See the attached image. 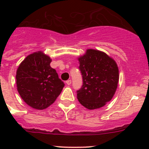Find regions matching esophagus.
<instances>
[{"label":"esophagus","mask_w":149,"mask_h":149,"mask_svg":"<svg viewBox=\"0 0 149 149\" xmlns=\"http://www.w3.org/2000/svg\"><path fill=\"white\" fill-rule=\"evenodd\" d=\"M66 84H67V85H70V84H71V80H68V81H66Z\"/></svg>","instance_id":"obj_1"}]
</instances>
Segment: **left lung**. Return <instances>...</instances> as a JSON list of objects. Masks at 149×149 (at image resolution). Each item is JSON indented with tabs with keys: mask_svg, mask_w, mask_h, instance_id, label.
<instances>
[{
	"mask_svg": "<svg viewBox=\"0 0 149 149\" xmlns=\"http://www.w3.org/2000/svg\"><path fill=\"white\" fill-rule=\"evenodd\" d=\"M83 85L77 91L79 102L88 109L104 106L118 88L119 69L115 60L105 52L88 49L78 58Z\"/></svg>",
	"mask_w": 149,
	"mask_h": 149,
	"instance_id": "8db88e82",
	"label": "left lung"
}]
</instances>
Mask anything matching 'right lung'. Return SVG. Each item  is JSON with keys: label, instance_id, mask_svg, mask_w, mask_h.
Returning <instances> with one entry per match:
<instances>
[{"label": "right lung", "instance_id": "right-lung-1", "mask_svg": "<svg viewBox=\"0 0 149 149\" xmlns=\"http://www.w3.org/2000/svg\"><path fill=\"white\" fill-rule=\"evenodd\" d=\"M51 58L42 51L29 55L16 70L17 91L26 104L36 109H46L55 102L64 87Z\"/></svg>", "mask_w": 149, "mask_h": 149}]
</instances>
